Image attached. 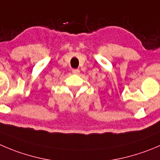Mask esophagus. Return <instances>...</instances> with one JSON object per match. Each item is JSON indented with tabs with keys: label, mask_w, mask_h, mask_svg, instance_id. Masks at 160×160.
I'll list each match as a JSON object with an SVG mask.
<instances>
[{
	"label": "esophagus",
	"mask_w": 160,
	"mask_h": 160,
	"mask_svg": "<svg viewBox=\"0 0 160 160\" xmlns=\"http://www.w3.org/2000/svg\"><path fill=\"white\" fill-rule=\"evenodd\" d=\"M72 73H73V74H79V73H80V69H72Z\"/></svg>",
	"instance_id": "1"
}]
</instances>
